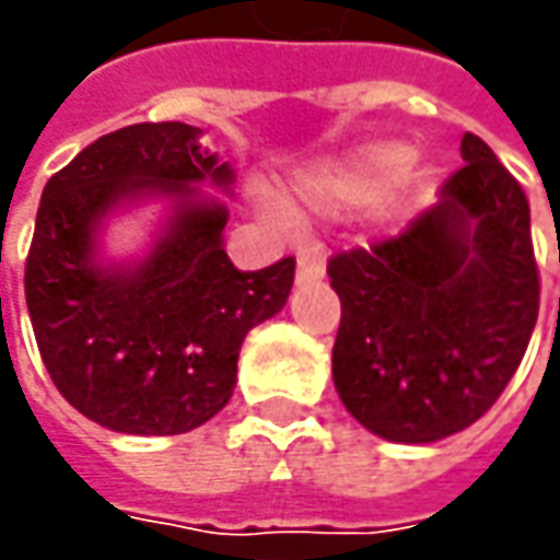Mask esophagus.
I'll use <instances>...</instances> for the list:
<instances>
[{"mask_svg": "<svg viewBox=\"0 0 560 560\" xmlns=\"http://www.w3.org/2000/svg\"><path fill=\"white\" fill-rule=\"evenodd\" d=\"M320 277H324V258H320V252L305 248V252L299 255L295 280H299V283H305V280H320Z\"/></svg>", "mask_w": 560, "mask_h": 560, "instance_id": "34e87169", "label": "esophagus"}]
</instances>
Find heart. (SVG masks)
Returning a JSON list of instances; mask_svg holds the SVG:
<instances>
[{
    "instance_id": "heart-1",
    "label": "heart",
    "mask_w": 560,
    "mask_h": 560,
    "mask_svg": "<svg viewBox=\"0 0 560 560\" xmlns=\"http://www.w3.org/2000/svg\"><path fill=\"white\" fill-rule=\"evenodd\" d=\"M415 162V149L405 142H371L355 152L342 155L330 164H320L317 171L305 174L295 186V205L314 214H336L368 208L389 196V189L401 180V174ZM433 167H418L405 177L398 199L386 208L389 218L405 214L408 208L423 205L433 196ZM273 224H287L283 211H268Z\"/></svg>"
}]
</instances>
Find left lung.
Segmentation results:
<instances>
[{
    "mask_svg": "<svg viewBox=\"0 0 560 560\" xmlns=\"http://www.w3.org/2000/svg\"><path fill=\"white\" fill-rule=\"evenodd\" d=\"M462 159L405 233L327 265L342 302L336 393L389 442L445 440L483 418L536 327L527 196L480 137L464 133Z\"/></svg>",
    "mask_w": 560,
    "mask_h": 560,
    "instance_id": "obj_1",
    "label": "left lung"
}]
</instances>
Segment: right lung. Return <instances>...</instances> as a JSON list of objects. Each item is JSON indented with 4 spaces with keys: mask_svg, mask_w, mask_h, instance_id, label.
I'll list each match as a JSON object with an SVG mask.
<instances>
[{
    "mask_svg": "<svg viewBox=\"0 0 560 560\" xmlns=\"http://www.w3.org/2000/svg\"><path fill=\"white\" fill-rule=\"evenodd\" d=\"M180 120L98 137L43 189L24 292L43 364L83 418L130 436H177L224 408L252 327L283 312L295 258L236 270L224 252L233 167ZM168 202L153 248L102 262L115 210Z\"/></svg>",
    "mask_w": 560,
    "mask_h": 560,
    "instance_id": "add662e5",
    "label": "right lung"
}]
</instances>
